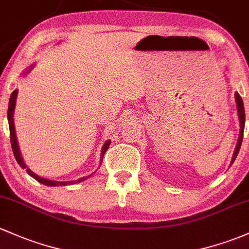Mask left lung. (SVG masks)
<instances>
[{
  "mask_svg": "<svg viewBox=\"0 0 249 249\" xmlns=\"http://www.w3.org/2000/svg\"><path fill=\"white\" fill-rule=\"evenodd\" d=\"M235 101H236L237 113H239L237 115H239V120H240V136H239V141H237V145H236V147H235V152H234V156H232L231 165L234 162L235 158L237 157V153H239V151H240V147H241L242 139H243V129H245V120H246L245 119V107H243L242 98L237 92H235Z\"/></svg>",
  "mask_w": 249,
  "mask_h": 249,
  "instance_id": "1",
  "label": "left lung"
}]
</instances>
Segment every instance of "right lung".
<instances>
[{
	"label": "right lung",
	"instance_id": "1",
	"mask_svg": "<svg viewBox=\"0 0 249 249\" xmlns=\"http://www.w3.org/2000/svg\"><path fill=\"white\" fill-rule=\"evenodd\" d=\"M32 68H33V66H31V68H29L27 70V72L31 71ZM27 72H26V73H27ZM17 97H18V90H14V91L12 92V95H10L9 106H8V114L7 115H8V124H9V130H10V143H12L13 153H14V157H15V159H17L18 164L20 165V166L22 168H26V170H27V173L29 176H31V177H33L34 179H36V180H38L39 183L44 184V185H47V186L70 185V184H77V183H81V181H83V180H85V179H88L90 177V176H92L93 173H91L90 176H88V177L77 179V180H72V181H54V180H50V179H46V178L39 177V176H36V173H33L31 170H29V168L27 167V165H26L25 161H23L22 157H21L20 149H18V140H17V134H15L14 110H15V104H17ZM109 145H110V140H108L103 145L102 153H101V160H103V156H104V153L107 152V149H108ZM101 162H102V161H101Z\"/></svg>",
	"mask_w": 249,
	"mask_h": 249
}]
</instances>
